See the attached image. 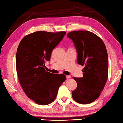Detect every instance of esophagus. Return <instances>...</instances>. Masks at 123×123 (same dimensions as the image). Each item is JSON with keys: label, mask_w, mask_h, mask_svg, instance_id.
Returning <instances> with one entry per match:
<instances>
[{"label": "esophagus", "mask_w": 123, "mask_h": 123, "mask_svg": "<svg viewBox=\"0 0 123 123\" xmlns=\"http://www.w3.org/2000/svg\"><path fill=\"white\" fill-rule=\"evenodd\" d=\"M72 78V76L71 75H67V79H70V78Z\"/></svg>", "instance_id": "esophagus-1"}]
</instances>
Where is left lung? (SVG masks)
<instances>
[{
    "label": "left lung",
    "instance_id": "obj_1",
    "mask_svg": "<svg viewBox=\"0 0 123 123\" xmlns=\"http://www.w3.org/2000/svg\"><path fill=\"white\" fill-rule=\"evenodd\" d=\"M67 35L74 43L78 63L84 66L83 77L74 78L77 87L72 92V97L80 104H89L100 96L107 81V50L103 40L92 32L73 31Z\"/></svg>",
    "mask_w": 123,
    "mask_h": 123
}]
</instances>
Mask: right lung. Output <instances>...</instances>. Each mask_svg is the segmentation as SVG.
Wrapping results in <instances>:
<instances>
[{
  "label": "right lung",
  "instance_id": "1",
  "mask_svg": "<svg viewBox=\"0 0 123 123\" xmlns=\"http://www.w3.org/2000/svg\"><path fill=\"white\" fill-rule=\"evenodd\" d=\"M66 34L65 31H38L24 37L16 54L18 79L25 94L37 104L46 105L56 98L59 88L66 80L64 74L45 70L53 50Z\"/></svg>",
  "mask_w": 123,
  "mask_h": 123
}]
</instances>
